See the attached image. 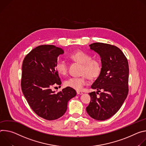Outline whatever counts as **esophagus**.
Segmentation results:
<instances>
[{"mask_svg": "<svg viewBox=\"0 0 146 146\" xmlns=\"http://www.w3.org/2000/svg\"><path fill=\"white\" fill-rule=\"evenodd\" d=\"M76 93H77V94H79V95H81L83 94V93L81 91H79V90L76 91Z\"/></svg>", "mask_w": 146, "mask_h": 146, "instance_id": "1", "label": "esophagus"}]
</instances>
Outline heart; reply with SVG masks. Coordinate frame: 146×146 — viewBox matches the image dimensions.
<instances>
[{
  "label": "heart",
  "instance_id": "b5f03b06",
  "mask_svg": "<svg viewBox=\"0 0 146 146\" xmlns=\"http://www.w3.org/2000/svg\"><path fill=\"white\" fill-rule=\"evenodd\" d=\"M72 61L82 64L80 69V76H72L67 79L64 81V85L76 90H80L88 82V78L90 79H95L98 78L102 71L100 62L94 58H92V56L85 52L79 50L74 52L68 56ZM56 71L60 75H64L67 73L68 64L62 60H58L55 66Z\"/></svg>",
  "mask_w": 146,
  "mask_h": 146
}]
</instances>
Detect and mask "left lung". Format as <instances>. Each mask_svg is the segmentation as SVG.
Returning <instances> with one entry per match:
<instances>
[{
  "mask_svg": "<svg viewBox=\"0 0 146 146\" xmlns=\"http://www.w3.org/2000/svg\"><path fill=\"white\" fill-rule=\"evenodd\" d=\"M89 46L100 56L102 71L91 86L98 91L89 93L91 100L86 109L92 118L104 121L115 114L127 96L129 65L126 57L117 46L100 42Z\"/></svg>",
  "mask_w": 146,
  "mask_h": 146,
  "instance_id": "1",
  "label": "left lung"
}]
</instances>
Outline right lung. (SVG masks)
<instances>
[{
    "mask_svg": "<svg viewBox=\"0 0 146 146\" xmlns=\"http://www.w3.org/2000/svg\"><path fill=\"white\" fill-rule=\"evenodd\" d=\"M64 53L54 45H40L24 58L22 66L21 89L28 104L36 114L45 119L54 120L62 117L69 100L76 91L67 87L56 93L51 88L61 82L55 69L57 57Z\"/></svg>",
    "mask_w": 146,
    "mask_h": 146,
    "instance_id": "add662e5",
    "label": "right lung"
}]
</instances>
